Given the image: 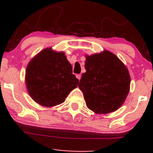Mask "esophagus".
<instances>
[{
	"label": "esophagus",
	"instance_id": "esophagus-1",
	"mask_svg": "<svg viewBox=\"0 0 153 153\" xmlns=\"http://www.w3.org/2000/svg\"><path fill=\"white\" fill-rule=\"evenodd\" d=\"M76 78L78 79L79 80H80V78H81V75H80V74H78V75H76Z\"/></svg>",
	"mask_w": 153,
	"mask_h": 153
}]
</instances>
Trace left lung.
<instances>
[{"label":"left lung","instance_id":"obj_1","mask_svg":"<svg viewBox=\"0 0 153 153\" xmlns=\"http://www.w3.org/2000/svg\"><path fill=\"white\" fill-rule=\"evenodd\" d=\"M85 68L78 87L86 106L96 114L117 111L129 91L130 75L124 64L114 54L104 50L85 56Z\"/></svg>","mask_w":153,"mask_h":153}]
</instances>
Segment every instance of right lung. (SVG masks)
Returning a JSON list of instances; mask_svg holds the SVG:
<instances>
[{
    "label": "right lung",
    "instance_id": "right-lung-1",
    "mask_svg": "<svg viewBox=\"0 0 153 153\" xmlns=\"http://www.w3.org/2000/svg\"><path fill=\"white\" fill-rule=\"evenodd\" d=\"M26 85L35 102L52 107L63 103L78 79L62 52L47 48L36 54L26 67Z\"/></svg>",
    "mask_w": 153,
    "mask_h": 153
}]
</instances>
